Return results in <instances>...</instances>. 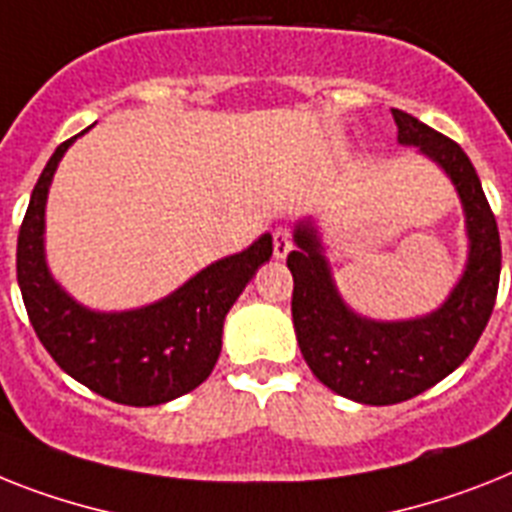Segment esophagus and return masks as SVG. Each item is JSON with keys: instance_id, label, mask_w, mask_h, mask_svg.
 Masks as SVG:
<instances>
[{"instance_id": "obj_1", "label": "esophagus", "mask_w": 512, "mask_h": 512, "mask_svg": "<svg viewBox=\"0 0 512 512\" xmlns=\"http://www.w3.org/2000/svg\"><path fill=\"white\" fill-rule=\"evenodd\" d=\"M293 251V240H290V232L277 227L274 230V259H285L287 253Z\"/></svg>"}]
</instances>
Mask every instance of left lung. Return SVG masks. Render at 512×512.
<instances>
[{"label": "left lung", "instance_id": "1", "mask_svg": "<svg viewBox=\"0 0 512 512\" xmlns=\"http://www.w3.org/2000/svg\"><path fill=\"white\" fill-rule=\"evenodd\" d=\"M400 146H413L453 183L466 217L463 274L434 311L411 319H369L345 303L314 217L295 222L293 327L314 377L363 405L411 400L453 374L471 356L492 316L500 285V232L474 164L458 143L413 114L392 109Z\"/></svg>", "mask_w": 512, "mask_h": 512}]
</instances>
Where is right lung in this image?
<instances>
[{"label": "right lung", "mask_w": 512, "mask_h": 512, "mask_svg": "<svg viewBox=\"0 0 512 512\" xmlns=\"http://www.w3.org/2000/svg\"><path fill=\"white\" fill-rule=\"evenodd\" d=\"M80 135L57 146L46 162L20 225L18 285L25 311L41 345L75 382L135 408L170 403L211 374L227 311L259 266L272 259V235L264 232L246 251L211 261L154 303L125 311L83 306L54 280L44 240L54 172Z\"/></svg>", "instance_id": "1"}]
</instances>
